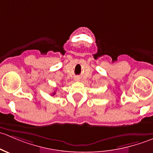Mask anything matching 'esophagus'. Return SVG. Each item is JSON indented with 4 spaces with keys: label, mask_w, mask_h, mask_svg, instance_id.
I'll return each instance as SVG.
<instances>
[{
    "label": "esophagus",
    "mask_w": 153,
    "mask_h": 153,
    "mask_svg": "<svg viewBox=\"0 0 153 153\" xmlns=\"http://www.w3.org/2000/svg\"><path fill=\"white\" fill-rule=\"evenodd\" d=\"M79 80V78H75V81H78Z\"/></svg>",
    "instance_id": "34e87169"
}]
</instances>
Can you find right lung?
I'll return each mask as SVG.
<instances>
[{
    "instance_id": "1",
    "label": "right lung",
    "mask_w": 153,
    "mask_h": 153,
    "mask_svg": "<svg viewBox=\"0 0 153 153\" xmlns=\"http://www.w3.org/2000/svg\"><path fill=\"white\" fill-rule=\"evenodd\" d=\"M55 95V92H54L53 93H52V95Z\"/></svg>"
}]
</instances>
